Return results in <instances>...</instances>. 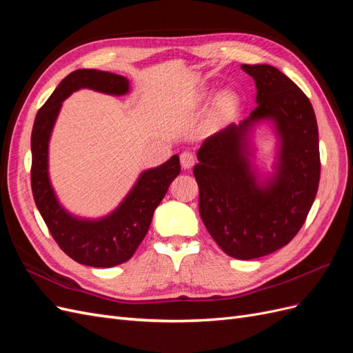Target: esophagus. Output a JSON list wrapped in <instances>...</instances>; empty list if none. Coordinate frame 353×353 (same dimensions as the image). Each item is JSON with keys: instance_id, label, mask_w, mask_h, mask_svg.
<instances>
[{"instance_id": "esophagus-1", "label": "esophagus", "mask_w": 353, "mask_h": 353, "mask_svg": "<svg viewBox=\"0 0 353 353\" xmlns=\"http://www.w3.org/2000/svg\"><path fill=\"white\" fill-rule=\"evenodd\" d=\"M179 159H181V166H183L184 169H191V168H193V165L196 163V156L193 153H190V152L181 153Z\"/></svg>"}]
</instances>
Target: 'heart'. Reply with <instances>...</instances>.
<instances>
[{
  "label": "heart",
  "mask_w": 353,
  "mask_h": 353,
  "mask_svg": "<svg viewBox=\"0 0 353 353\" xmlns=\"http://www.w3.org/2000/svg\"><path fill=\"white\" fill-rule=\"evenodd\" d=\"M231 103H232V100H231L230 95H221L219 100H218V105H219L221 110H227L231 105Z\"/></svg>",
  "instance_id": "heart-1"
}]
</instances>
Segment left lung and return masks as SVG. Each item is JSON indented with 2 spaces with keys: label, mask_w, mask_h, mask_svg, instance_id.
<instances>
[{
  "label": "left lung",
  "mask_w": 353,
  "mask_h": 353,
  "mask_svg": "<svg viewBox=\"0 0 353 353\" xmlns=\"http://www.w3.org/2000/svg\"><path fill=\"white\" fill-rule=\"evenodd\" d=\"M256 85V108L240 123L208 137L194 176L203 223L231 258H262L302 228L315 200L319 172L318 126L312 104L297 85L270 65H241ZM277 138L273 172L262 177L250 162L256 124Z\"/></svg>",
  "instance_id": "obj_1"
}]
</instances>
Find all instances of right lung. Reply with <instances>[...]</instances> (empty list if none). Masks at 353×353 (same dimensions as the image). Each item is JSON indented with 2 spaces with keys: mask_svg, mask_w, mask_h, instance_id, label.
Segmentation results:
<instances>
[{
  "mask_svg": "<svg viewBox=\"0 0 353 353\" xmlns=\"http://www.w3.org/2000/svg\"><path fill=\"white\" fill-rule=\"evenodd\" d=\"M88 88L109 95L130 92V81L121 74L79 69L63 79L37 113L30 138V184L35 205L52 239L78 263L110 268L132 258L150 228L153 213L170 183L179 175V157L147 169L109 215L97 219L74 216L61 206L48 175V145L61 104L74 91Z\"/></svg>",
  "mask_w": 353,
  "mask_h": 353,
  "instance_id": "1",
  "label": "right lung"
}]
</instances>
